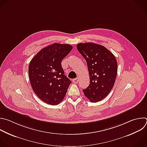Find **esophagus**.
<instances>
[{
	"label": "esophagus",
	"mask_w": 147,
	"mask_h": 147,
	"mask_svg": "<svg viewBox=\"0 0 147 147\" xmlns=\"http://www.w3.org/2000/svg\"><path fill=\"white\" fill-rule=\"evenodd\" d=\"M78 81H79V78H78H78H74V79L73 80V82L74 83H75V84H77V83L78 82Z\"/></svg>",
	"instance_id": "esophagus-1"
}]
</instances>
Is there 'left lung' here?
<instances>
[{
    "label": "left lung",
    "instance_id": "8db88e82",
    "mask_svg": "<svg viewBox=\"0 0 147 147\" xmlns=\"http://www.w3.org/2000/svg\"><path fill=\"white\" fill-rule=\"evenodd\" d=\"M77 48L86 62L90 78L89 85L83 90L84 95L90 102H100L114 86L118 70L116 58L100 44L79 43Z\"/></svg>",
    "mask_w": 147,
    "mask_h": 147
}]
</instances>
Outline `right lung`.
<instances>
[{
	"mask_svg": "<svg viewBox=\"0 0 147 147\" xmlns=\"http://www.w3.org/2000/svg\"><path fill=\"white\" fill-rule=\"evenodd\" d=\"M72 49L70 44L54 43L41 49L29 63L31 86L38 98L47 104L59 105L71 83L65 75L61 62Z\"/></svg>",
	"mask_w": 147,
	"mask_h": 147,
	"instance_id": "1",
	"label": "right lung"
}]
</instances>
